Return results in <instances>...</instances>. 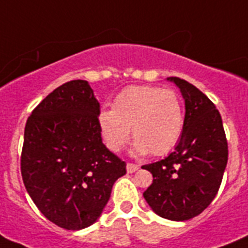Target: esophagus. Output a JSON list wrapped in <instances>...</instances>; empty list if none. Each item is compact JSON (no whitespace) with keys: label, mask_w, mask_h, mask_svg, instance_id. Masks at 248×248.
Returning a JSON list of instances; mask_svg holds the SVG:
<instances>
[{"label":"esophagus","mask_w":248,"mask_h":248,"mask_svg":"<svg viewBox=\"0 0 248 248\" xmlns=\"http://www.w3.org/2000/svg\"><path fill=\"white\" fill-rule=\"evenodd\" d=\"M126 170H127L128 173H134L139 170L138 164H134V163H127V166H126Z\"/></svg>","instance_id":"1"}]
</instances>
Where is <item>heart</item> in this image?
I'll list each match as a JSON object with an SVG mask.
<instances>
[{
  "label": "heart",
  "instance_id": "b5f03b06",
  "mask_svg": "<svg viewBox=\"0 0 248 248\" xmlns=\"http://www.w3.org/2000/svg\"><path fill=\"white\" fill-rule=\"evenodd\" d=\"M100 134L110 152L118 153L130 140L131 153L136 156L150 153L162 156L180 141L185 126V108L176 92L154 86H130L121 92L112 104L98 117Z\"/></svg>",
  "mask_w": 248,
  "mask_h": 248
}]
</instances>
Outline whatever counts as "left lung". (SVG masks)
<instances>
[{"mask_svg": "<svg viewBox=\"0 0 248 248\" xmlns=\"http://www.w3.org/2000/svg\"><path fill=\"white\" fill-rule=\"evenodd\" d=\"M167 80L185 99V126L174 152L141 167L153 174L144 199L159 217L183 222L214 200L228 162V144L220 113L208 96L183 78Z\"/></svg>", "mask_w": 248, "mask_h": 248, "instance_id": "obj_1", "label": "left lung"}]
</instances>
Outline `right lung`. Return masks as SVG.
I'll return each instance as SVG.
<instances>
[{
  "instance_id": "right-lung-1",
  "label": "right lung",
  "mask_w": 248,
  "mask_h": 248,
  "mask_svg": "<svg viewBox=\"0 0 248 248\" xmlns=\"http://www.w3.org/2000/svg\"><path fill=\"white\" fill-rule=\"evenodd\" d=\"M99 102L85 80L48 94L24 131L21 176L40 213L68 231L95 223L126 163L102 142Z\"/></svg>"
}]
</instances>
